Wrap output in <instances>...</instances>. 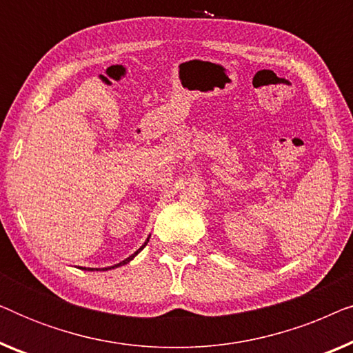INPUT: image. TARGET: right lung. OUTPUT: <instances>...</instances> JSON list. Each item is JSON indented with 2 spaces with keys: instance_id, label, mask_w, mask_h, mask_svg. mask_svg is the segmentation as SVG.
Masks as SVG:
<instances>
[{
  "instance_id": "add662e5",
  "label": "right lung",
  "mask_w": 353,
  "mask_h": 353,
  "mask_svg": "<svg viewBox=\"0 0 353 353\" xmlns=\"http://www.w3.org/2000/svg\"><path fill=\"white\" fill-rule=\"evenodd\" d=\"M149 238H151V236H149ZM149 238L146 239V243H144L143 245H141V248H139L138 250H137V252H134V254H132V255H130V257L128 259H125V260H122V262H120V263H117V265H112V267H108V268H86V267H80L81 270H85V272H98V270H99V272H108V270H112V268H117V267H122V265H125V263H128V262H132V260L134 259V257H137V255L139 254V252H141V250L144 249V248H146V244L149 243Z\"/></svg>"
}]
</instances>
